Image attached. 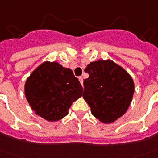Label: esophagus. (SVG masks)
<instances>
[{
  "mask_svg": "<svg viewBox=\"0 0 158 158\" xmlns=\"http://www.w3.org/2000/svg\"><path fill=\"white\" fill-rule=\"evenodd\" d=\"M79 80L80 82V84L83 85V83H84V79H83V77H79Z\"/></svg>",
  "mask_w": 158,
  "mask_h": 158,
  "instance_id": "obj_1",
  "label": "esophagus"
}]
</instances>
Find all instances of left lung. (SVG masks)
<instances>
[{"label":"left lung","instance_id":"obj_1","mask_svg":"<svg viewBox=\"0 0 158 158\" xmlns=\"http://www.w3.org/2000/svg\"><path fill=\"white\" fill-rule=\"evenodd\" d=\"M84 71L83 98L94 116L112 123L127 112L134 94V82L127 71L111 60L91 62Z\"/></svg>","mask_w":158,"mask_h":158}]
</instances>
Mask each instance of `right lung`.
<instances>
[{
  "instance_id": "right-lung-1",
  "label": "right lung",
  "mask_w": 158,
  "mask_h": 158,
  "mask_svg": "<svg viewBox=\"0 0 158 158\" xmlns=\"http://www.w3.org/2000/svg\"><path fill=\"white\" fill-rule=\"evenodd\" d=\"M82 93L83 88L73 71L55 61L40 64L25 84L26 98L32 110L49 122L64 118Z\"/></svg>"
}]
</instances>
